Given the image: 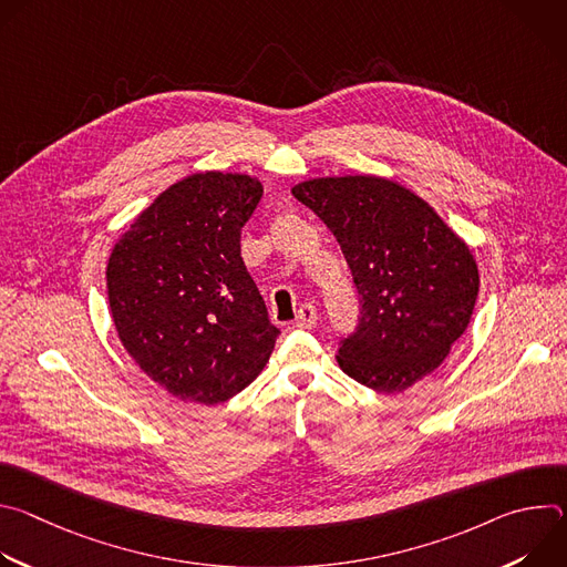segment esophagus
Returning a JSON list of instances; mask_svg holds the SVG:
<instances>
[{
    "instance_id": "1",
    "label": "esophagus",
    "mask_w": 567,
    "mask_h": 567,
    "mask_svg": "<svg viewBox=\"0 0 567 567\" xmlns=\"http://www.w3.org/2000/svg\"><path fill=\"white\" fill-rule=\"evenodd\" d=\"M318 320V313H316V307L313 305H302L296 313V328L300 330H311L316 326Z\"/></svg>"
}]
</instances>
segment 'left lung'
Returning <instances> with one entry per match:
<instances>
[{"label": "left lung", "instance_id": "left-lung-1", "mask_svg": "<svg viewBox=\"0 0 567 567\" xmlns=\"http://www.w3.org/2000/svg\"><path fill=\"white\" fill-rule=\"evenodd\" d=\"M291 193L332 230L359 293L341 370L385 394L431 374L473 313L480 278L468 247L424 199L381 177L313 179Z\"/></svg>", "mask_w": 567, "mask_h": 567}]
</instances>
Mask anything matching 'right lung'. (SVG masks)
I'll use <instances>...</instances> for the list:
<instances>
[{"label": "right lung", "mask_w": 567, "mask_h": 567, "mask_svg": "<svg viewBox=\"0 0 567 567\" xmlns=\"http://www.w3.org/2000/svg\"><path fill=\"white\" fill-rule=\"evenodd\" d=\"M260 199V182L247 175H190L161 193L110 256L118 339L182 401L213 406L245 390L280 334L239 256Z\"/></svg>", "instance_id": "right-lung-1"}]
</instances>
